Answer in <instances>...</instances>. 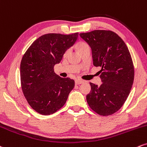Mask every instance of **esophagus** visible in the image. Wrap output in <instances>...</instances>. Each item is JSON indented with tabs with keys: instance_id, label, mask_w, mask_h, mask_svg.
Segmentation results:
<instances>
[{
	"instance_id": "obj_1",
	"label": "esophagus",
	"mask_w": 147,
	"mask_h": 147,
	"mask_svg": "<svg viewBox=\"0 0 147 147\" xmlns=\"http://www.w3.org/2000/svg\"><path fill=\"white\" fill-rule=\"evenodd\" d=\"M84 82L83 80H75V84H82Z\"/></svg>"
}]
</instances>
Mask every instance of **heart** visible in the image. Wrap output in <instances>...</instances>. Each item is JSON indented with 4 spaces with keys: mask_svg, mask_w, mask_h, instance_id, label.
Here are the masks:
<instances>
[{
    "mask_svg": "<svg viewBox=\"0 0 147 147\" xmlns=\"http://www.w3.org/2000/svg\"><path fill=\"white\" fill-rule=\"evenodd\" d=\"M89 47L88 46L87 44H86V43L84 42H80L77 45V49L78 51H79V50L81 49H83L84 47Z\"/></svg>",
    "mask_w": 147,
    "mask_h": 147,
    "instance_id": "heart-1",
    "label": "heart"
}]
</instances>
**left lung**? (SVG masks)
<instances>
[{"label":"left lung","mask_w":147,"mask_h":147,"mask_svg":"<svg viewBox=\"0 0 147 147\" xmlns=\"http://www.w3.org/2000/svg\"><path fill=\"white\" fill-rule=\"evenodd\" d=\"M80 36L91 47L94 66L102 67V84L90 82L88 105L99 115L113 114L125 103L134 82V65L128 47L111 31L94 30L81 33Z\"/></svg>","instance_id":"obj_1"}]
</instances>
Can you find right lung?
Returning a JSON list of instances; mask_svg holds the SVG:
<instances>
[{"mask_svg": "<svg viewBox=\"0 0 147 147\" xmlns=\"http://www.w3.org/2000/svg\"><path fill=\"white\" fill-rule=\"evenodd\" d=\"M78 38L69 35L47 34L31 45L20 63V81L24 96L33 109L50 115L63 107L75 82L69 78H60L53 67Z\"/></svg>", "mask_w": 147, "mask_h": 147, "instance_id": "add662e5", "label": "right lung"}]
</instances>
